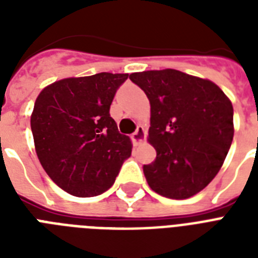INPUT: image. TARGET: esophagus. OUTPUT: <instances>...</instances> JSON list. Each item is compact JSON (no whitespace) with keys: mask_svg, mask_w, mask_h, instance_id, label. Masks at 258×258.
I'll return each instance as SVG.
<instances>
[{"mask_svg":"<svg viewBox=\"0 0 258 258\" xmlns=\"http://www.w3.org/2000/svg\"><path fill=\"white\" fill-rule=\"evenodd\" d=\"M131 139H133L134 145H138V143H141V142L145 139V128H143V125H138L137 130H135V133L131 135Z\"/></svg>","mask_w":258,"mask_h":258,"instance_id":"34e87169","label":"esophagus"}]
</instances>
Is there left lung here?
Instances as JSON below:
<instances>
[{
  "mask_svg": "<svg viewBox=\"0 0 258 258\" xmlns=\"http://www.w3.org/2000/svg\"><path fill=\"white\" fill-rule=\"evenodd\" d=\"M151 105L149 141L157 150L143 166L154 191L184 200L205 188L220 171L232 145L233 105L210 80L180 71L130 75Z\"/></svg>",
  "mask_w": 258,
  "mask_h": 258,
  "instance_id": "left-lung-1",
  "label": "left lung"
}]
</instances>
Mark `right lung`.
I'll list each match as a JSON object with an SVG mask.
<instances>
[{"instance_id":"right-lung-1","label":"right lung","mask_w":258,"mask_h":258,"mask_svg":"<svg viewBox=\"0 0 258 258\" xmlns=\"http://www.w3.org/2000/svg\"><path fill=\"white\" fill-rule=\"evenodd\" d=\"M127 74L70 78L41 91L30 117L36 153L49 178L75 197H95L115 182L131 155L109 107Z\"/></svg>"}]
</instances>
